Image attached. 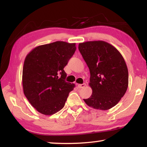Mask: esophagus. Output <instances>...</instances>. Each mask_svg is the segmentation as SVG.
<instances>
[{
    "label": "esophagus",
    "instance_id": "obj_1",
    "mask_svg": "<svg viewBox=\"0 0 147 147\" xmlns=\"http://www.w3.org/2000/svg\"><path fill=\"white\" fill-rule=\"evenodd\" d=\"M85 86H86V84L84 83L82 84H78V88H80V89H81V88H84Z\"/></svg>",
    "mask_w": 147,
    "mask_h": 147
}]
</instances>
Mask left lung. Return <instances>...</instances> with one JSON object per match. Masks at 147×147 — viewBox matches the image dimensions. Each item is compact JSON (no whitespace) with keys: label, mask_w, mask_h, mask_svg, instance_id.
<instances>
[{"label":"left lung","mask_w":147,"mask_h":147,"mask_svg":"<svg viewBox=\"0 0 147 147\" xmlns=\"http://www.w3.org/2000/svg\"><path fill=\"white\" fill-rule=\"evenodd\" d=\"M78 49L90 71L89 85L93 92L84 99L87 105L107 110L117 104L128 86V71L123 56L104 41L79 43Z\"/></svg>","instance_id":"left-lung-1"}]
</instances>
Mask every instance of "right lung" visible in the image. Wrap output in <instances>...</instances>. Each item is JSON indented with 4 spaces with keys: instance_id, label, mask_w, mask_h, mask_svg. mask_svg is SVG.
Wrapping results in <instances>:
<instances>
[{
    "instance_id": "obj_1",
    "label": "right lung",
    "mask_w": 147,
    "mask_h": 147,
    "mask_svg": "<svg viewBox=\"0 0 147 147\" xmlns=\"http://www.w3.org/2000/svg\"><path fill=\"white\" fill-rule=\"evenodd\" d=\"M76 43L56 41L34 48L23 69V92L39 113L51 115L63 108L75 85L65 80L63 69L76 51Z\"/></svg>"
}]
</instances>
